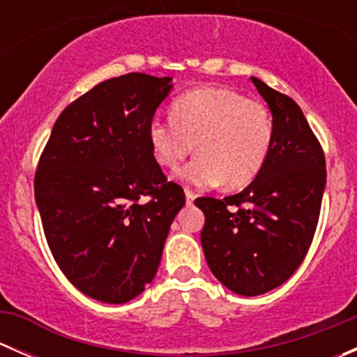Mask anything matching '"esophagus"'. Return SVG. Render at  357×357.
I'll return each mask as SVG.
<instances>
[{
  "label": "esophagus",
  "instance_id": "34e87169",
  "mask_svg": "<svg viewBox=\"0 0 357 357\" xmlns=\"http://www.w3.org/2000/svg\"><path fill=\"white\" fill-rule=\"evenodd\" d=\"M185 195H186V204H188V205H192L193 204V200H195V193H193L192 192V190H190V188H186L185 190Z\"/></svg>",
  "mask_w": 357,
  "mask_h": 357
}]
</instances>
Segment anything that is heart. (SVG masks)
<instances>
[{"mask_svg": "<svg viewBox=\"0 0 357 357\" xmlns=\"http://www.w3.org/2000/svg\"><path fill=\"white\" fill-rule=\"evenodd\" d=\"M273 138L268 107L221 86L185 93L172 103L171 117L153 119L149 126L150 146L162 167H178L195 149L197 157L179 178L200 188L248 185L264 167Z\"/></svg>", "mask_w": 357, "mask_h": 357, "instance_id": "obj_1", "label": "heart"}]
</instances>
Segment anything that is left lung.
I'll return each instance as SVG.
<instances>
[{"label":"left lung","mask_w":357,"mask_h":357,"mask_svg":"<svg viewBox=\"0 0 357 357\" xmlns=\"http://www.w3.org/2000/svg\"><path fill=\"white\" fill-rule=\"evenodd\" d=\"M252 82L273 114L275 138L264 167L243 192L202 197V247L212 275L245 297L285 283L302 264L319 219L325 153L301 107L257 77Z\"/></svg>","instance_id":"left-lung-1"}]
</instances>
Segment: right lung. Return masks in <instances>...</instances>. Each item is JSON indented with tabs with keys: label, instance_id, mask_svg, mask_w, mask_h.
<instances>
[{
	"label": "right lung",
	"instance_id": "1",
	"mask_svg": "<svg viewBox=\"0 0 357 357\" xmlns=\"http://www.w3.org/2000/svg\"><path fill=\"white\" fill-rule=\"evenodd\" d=\"M171 88V77L139 72L100 82L60 114L39 158L34 197L50 250L75 289L107 304L152 282L185 205L149 142Z\"/></svg>",
	"mask_w": 357,
	"mask_h": 357
}]
</instances>
